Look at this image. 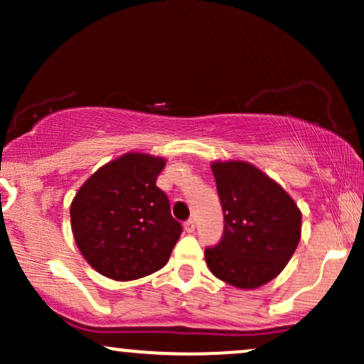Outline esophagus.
Masks as SVG:
<instances>
[{
  "instance_id": "esophagus-1",
  "label": "esophagus",
  "mask_w": 364,
  "mask_h": 364,
  "mask_svg": "<svg viewBox=\"0 0 364 364\" xmlns=\"http://www.w3.org/2000/svg\"><path fill=\"white\" fill-rule=\"evenodd\" d=\"M185 231L190 235V232L195 231V219H188L185 223Z\"/></svg>"
}]
</instances>
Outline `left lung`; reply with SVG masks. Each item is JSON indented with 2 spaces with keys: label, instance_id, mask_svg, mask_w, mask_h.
<instances>
[{
  "label": "left lung",
  "instance_id": "obj_1",
  "mask_svg": "<svg viewBox=\"0 0 364 364\" xmlns=\"http://www.w3.org/2000/svg\"><path fill=\"white\" fill-rule=\"evenodd\" d=\"M224 214V235L205 248L220 281L255 289L282 272L301 240V210L287 191L245 161L212 162Z\"/></svg>",
  "mask_w": 364,
  "mask_h": 364
}]
</instances>
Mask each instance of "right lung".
Masks as SVG:
<instances>
[{"mask_svg":"<svg viewBox=\"0 0 364 364\" xmlns=\"http://www.w3.org/2000/svg\"><path fill=\"white\" fill-rule=\"evenodd\" d=\"M164 166L162 157L128 152L77 191L70 207L75 243L99 274L135 281L168 263L183 228L156 186Z\"/></svg>","mask_w":364,"mask_h":364,"instance_id":"1","label":"right lung"}]
</instances>
